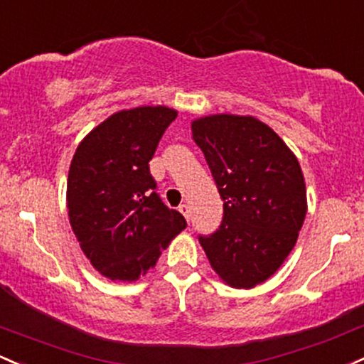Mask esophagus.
<instances>
[{"label": "esophagus", "mask_w": 364, "mask_h": 364, "mask_svg": "<svg viewBox=\"0 0 364 364\" xmlns=\"http://www.w3.org/2000/svg\"><path fill=\"white\" fill-rule=\"evenodd\" d=\"M179 213L185 215V218L190 221V214L191 213H190V205H188V203H181V205H179Z\"/></svg>", "instance_id": "obj_1"}]
</instances>
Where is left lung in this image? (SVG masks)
<instances>
[{"instance_id": "obj_1", "label": "left lung", "mask_w": 364, "mask_h": 364, "mask_svg": "<svg viewBox=\"0 0 364 364\" xmlns=\"http://www.w3.org/2000/svg\"><path fill=\"white\" fill-rule=\"evenodd\" d=\"M223 200V221L198 237L210 266L235 289L266 282L290 254L307 213L301 166L282 138L250 115L191 122Z\"/></svg>"}]
</instances>
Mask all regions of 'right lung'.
Returning <instances> with one entry per match:
<instances>
[{
	"label": "right lung",
	"instance_id": "obj_1",
	"mask_svg": "<svg viewBox=\"0 0 364 364\" xmlns=\"http://www.w3.org/2000/svg\"><path fill=\"white\" fill-rule=\"evenodd\" d=\"M178 117L167 107L110 115L79 143L67 179L72 231L93 267L134 282L159 261L186 221L161 200L149 162Z\"/></svg>",
	"mask_w": 364,
	"mask_h": 364
}]
</instances>
